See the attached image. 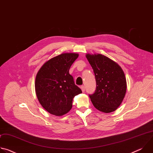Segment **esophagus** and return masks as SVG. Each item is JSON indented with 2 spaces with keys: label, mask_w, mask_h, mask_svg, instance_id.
Instances as JSON below:
<instances>
[{
  "label": "esophagus",
  "mask_w": 153,
  "mask_h": 153,
  "mask_svg": "<svg viewBox=\"0 0 153 153\" xmlns=\"http://www.w3.org/2000/svg\"><path fill=\"white\" fill-rule=\"evenodd\" d=\"M80 88H81V90H82V91L83 93V92H85V86H83V85H82L81 86H80Z\"/></svg>",
  "instance_id": "34e87169"
}]
</instances>
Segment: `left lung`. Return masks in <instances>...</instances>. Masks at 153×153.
Wrapping results in <instances>:
<instances>
[{
  "label": "left lung",
  "mask_w": 153,
  "mask_h": 153,
  "mask_svg": "<svg viewBox=\"0 0 153 153\" xmlns=\"http://www.w3.org/2000/svg\"><path fill=\"white\" fill-rule=\"evenodd\" d=\"M92 67L96 81V90L89 95L94 106L105 113L116 110L126 91V81L119 65L100 54H86Z\"/></svg>",
  "instance_id": "1"
}]
</instances>
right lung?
<instances>
[{
    "label": "right lung",
    "mask_w": 153,
    "mask_h": 153,
    "mask_svg": "<svg viewBox=\"0 0 153 153\" xmlns=\"http://www.w3.org/2000/svg\"><path fill=\"white\" fill-rule=\"evenodd\" d=\"M78 56L76 53H62L51 58L42 65L36 75L37 97L51 114L60 116L67 114L72 108L74 96L82 93L69 73Z\"/></svg>",
    "instance_id": "obj_1"
}]
</instances>
